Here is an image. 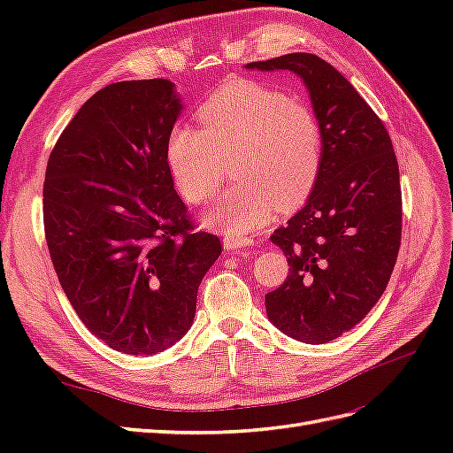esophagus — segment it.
<instances>
[{
    "label": "esophagus",
    "instance_id": "34e87169",
    "mask_svg": "<svg viewBox=\"0 0 453 453\" xmlns=\"http://www.w3.org/2000/svg\"><path fill=\"white\" fill-rule=\"evenodd\" d=\"M223 243H225V248H226L228 251H238V250L250 248V245H253V238H250V236H228V234H225Z\"/></svg>",
    "mask_w": 453,
    "mask_h": 453
}]
</instances>
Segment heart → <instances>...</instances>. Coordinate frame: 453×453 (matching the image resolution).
<instances>
[{
  "mask_svg": "<svg viewBox=\"0 0 453 453\" xmlns=\"http://www.w3.org/2000/svg\"><path fill=\"white\" fill-rule=\"evenodd\" d=\"M198 128L173 127L166 158L190 203L210 202L228 175L236 183L203 215L205 225L243 236L273 211L303 205L319 181L325 130L313 105L255 81L217 90L198 109Z\"/></svg>",
  "mask_w": 453,
  "mask_h": 453,
  "instance_id": "obj_1",
  "label": "heart"
}]
</instances>
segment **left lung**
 <instances>
[{"mask_svg": "<svg viewBox=\"0 0 453 453\" xmlns=\"http://www.w3.org/2000/svg\"><path fill=\"white\" fill-rule=\"evenodd\" d=\"M245 67L300 75L325 130L318 185L270 236L289 276L265 298L280 331L325 344L351 331L386 291L403 234L399 162L372 107L323 58L293 52Z\"/></svg>", "mask_w": 453, "mask_h": 453, "instance_id": "left-lung-1", "label": "left lung"}]
</instances>
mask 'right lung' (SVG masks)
I'll list each match as a JSON object with an SVG mask.
<instances>
[{
	"label": "right lung",
	"mask_w": 453,
	"mask_h": 453,
	"mask_svg": "<svg viewBox=\"0 0 453 453\" xmlns=\"http://www.w3.org/2000/svg\"><path fill=\"white\" fill-rule=\"evenodd\" d=\"M181 107L166 79L107 85L47 162L54 272L79 319L122 353L153 355L188 331L202 278L223 250L173 188L166 142Z\"/></svg>",
	"instance_id": "obj_1"
}]
</instances>
